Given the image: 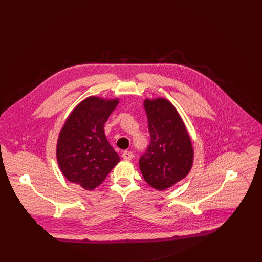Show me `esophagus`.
Returning <instances> with one entry per match:
<instances>
[{
  "label": "esophagus",
  "instance_id": "1",
  "mask_svg": "<svg viewBox=\"0 0 262 262\" xmlns=\"http://www.w3.org/2000/svg\"><path fill=\"white\" fill-rule=\"evenodd\" d=\"M122 158H123L124 160H126V161H129V160H132V159L134 158V154L130 152V151H124V152L122 154Z\"/></svg>",
  "mask_w": 262,
  "mask_h": 262
}]
</instances>
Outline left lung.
Listing matches in <instances>:
<instances>
[{
    "label": "left lung",
    "instance_id": "8db88e82",
    "mask_svg": "<svg viewBox=\"0 0 262 262\" xmlns=\"http://www.w3.org/2000/svg\"><path fill=\"white\" fill-rule=\"evenodd\" d=\"M150 144L140 158L145 181L164 191L183 179L192 169L194 149L190 135L175 106L166 98L145 99Z\"/></svg>",
    "mask_w": 262,
    "mask_h": 262
}]
</instances>
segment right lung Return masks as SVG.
<instances>
[{"instance_id": "obj_1", "label": "right lung", "mask_w": 262, "mask_h": 262, "mask_svg": "<svg viewBox=\"0 0 262 262\" xmlns=\"http://www.w3.org/2000/svg\"><path fill=\"white\" fill-rule=\"evenodd\" d=\"M118 103V98L87 97L72 110L59 134V168L67 180L87 191L97 188L120 162L103 129Z\"/></svg>"}]
</instances>
